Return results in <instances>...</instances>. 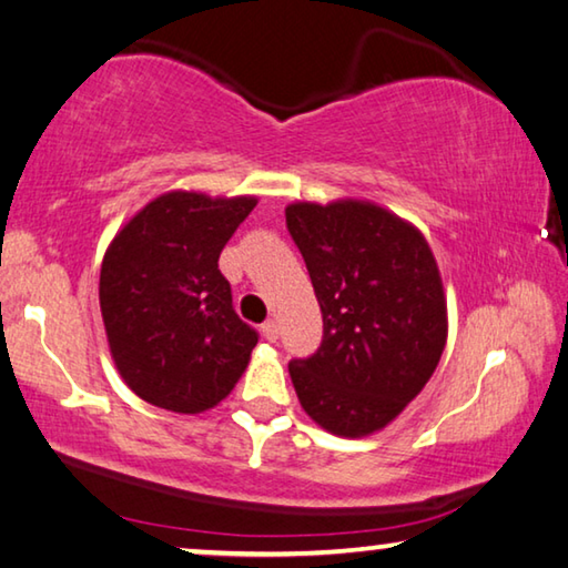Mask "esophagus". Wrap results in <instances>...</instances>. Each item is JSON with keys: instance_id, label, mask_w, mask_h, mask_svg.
Segmentation results:
<instances>
[{"instance_id": "esophagus-1", "label": "esophagus", "mask_w": 568, "mask_h": 568, "mask_svg": "<svg viewBox=\"0 0 568 568\" xmlns=\"http://www.w3.org/2000/svg\"><path fill=\"white\" fill-rule=\"evenodd\" d=\"M262 332H264V337H266L268 342H274V339L278 337V327H276L274 320H266V322L262 324Z\"/></svg>"}]
</instances>
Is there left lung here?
Returning <instances> with one entry per match:
<instances>
[{
  "label": "left lung",
  "mask_w": 568,
  "mask_h": 568,
  "mask_svg": "<svg viewBox=\"0 0 568 568\" xmlns=\"http://www.w3.org/2000/svg\"><path fill=\"white\" fill-rule=\"evenodd\" d=\"M286 229L322 310V345L290 362L302 407L324 430L385 427L438 367L448 320L433 251L417 229L362 201L292 203Z\"/></svg>",
  "instance_id": "left-lung-1"
}]
</instances>
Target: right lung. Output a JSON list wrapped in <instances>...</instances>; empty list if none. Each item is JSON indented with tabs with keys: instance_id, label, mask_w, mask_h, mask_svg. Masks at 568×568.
Masks as SVG:
<instances>
[{
	"instance_id": "right-lung-1",
	"label": "right lung",
	"mask_w": 568,
	"mask_h": 568,
	"mask_svg": "<svg viewBox=\"0 0 568 568\" xmlns=\"http://www.w3.org/2000/svg\"><path fill=\"white\" fill-rule=\"evenodd\" d=\"M256 199L173 191L113 239L100 310L128 387L171 413L219 405L248 365L258 332L239 320L219 256Z\"/></svg>"
}]
</instances>
